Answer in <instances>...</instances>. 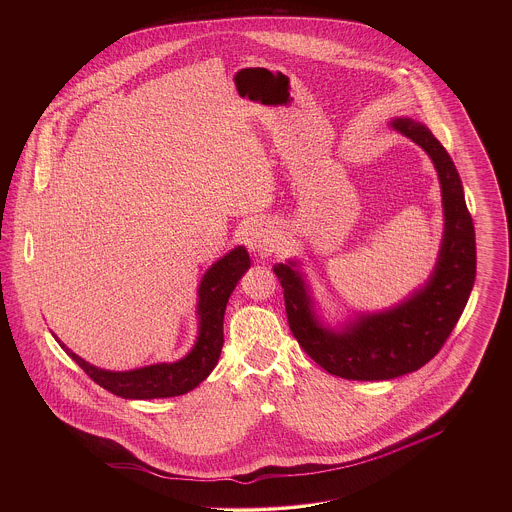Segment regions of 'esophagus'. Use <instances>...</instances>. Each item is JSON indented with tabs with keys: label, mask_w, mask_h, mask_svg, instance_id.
I'll list each match as a JSON object with an SVG mask.
<instances>
[{
	"label": "esophagus",
	"mask_w": 512,
	"mask_h": 512,
	"mask_svg": "<svg viewBox=\"0 0 512 512\" xmlns=\"http://www.w3.org/2000/svg\"><path fill=\"white\" fill-rule=\"evenodd\" d=\"M245 245L257 257H267L276 247V236L265 224H251L245 230Z\"/></svg>",
	"instance_id": "esophagus-1"
}]
</instances>
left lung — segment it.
<instances>
[{"label": "left lung", "instance_id": "left-lung-1", "mask_svg": "<svg viewBox=\"0 0 512 512\" xmlns=\"http://www.w3.org/2000/svg\"><path fill=\"white\" fill-rule=\"evenodd\" d=\"M390 128L422 147L438 171L445 222L426 284L390 309L357 313L330 326L317 313L301 263L290 259L274 265L295 340L317 365L345 380H391L434 359L463 315L476 278L474 224L455 163L422 122L395 117Z\"/></svg>", "mask_w": 512, "mask_h": 512}]
</instances>
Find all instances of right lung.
I'll return each mask as SVG.
<instances>
[{
  "mask_svg": "<svg viewBox=\"0 0 512 512\" xmlns=\"http://www.w3.org/2000/svg\"><path fill=\"white\" fill-rule=\"evenodd\" d=\"M251 267V259L244 245L234 247L203 274L197 288V338L186 357L174 363H157L134 370H105L90 365L73 353L55 334L53 338L65 353L80 366L96 384L124 399H159L176 397L197 388L219 363L224 343L222 322L228 297L236 284Z\"/></svg>",
  "mask_w": 512,
  "mask_h": 512,
  "instance_id": "1",
  "label": "right lung"
}]
</instances>
